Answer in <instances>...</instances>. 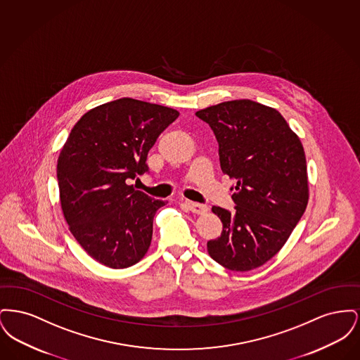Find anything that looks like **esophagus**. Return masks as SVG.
<instances>
[{
	"instance_id": "1",
	"label": "esophagus",
	"mask_w": 360,
	"mask_h": 360,
	"mask_svg": "<svg viewBox=\"0 0 360 360\" xmlns=\"http://www.w3.org/2000/svg\"><path fill=\"white\" fill-rule=\"evenodd\" d=\"M186 206L188 209L195 213V214H204L207 212V206L202 205V204H197V202H186Z\"/></svg>"
}]
</instances>
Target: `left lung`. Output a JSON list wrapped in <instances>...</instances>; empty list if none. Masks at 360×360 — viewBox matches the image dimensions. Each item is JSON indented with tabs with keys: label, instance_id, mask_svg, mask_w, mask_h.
<instances>
[{
	"label": "left lung",
	"instance_id": "obj_1",
	"mask_svg": "<svg viewBox=\"0 0 360 360\" xmlns=\"http://www.w3.org/2000/svg\"><path fill=\"white\" fill-rule=\"evenodd\" d=\"M219 143L220 166L235 179V212L213 206L221 236L207 252L232 271H248L270 260L289 239L308 205L307 158L298 136L274 108L226 101L198 110Z\"/></svg>",
	"mask_w": 360,
	"mask_h": 360
}]
</instances>
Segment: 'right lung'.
I'll list each match as a JSON object with an SVG mask.
<instances>
[{
    "label": "right lung",
    "instance_id": "right-lung-1",
    "mask_svg": "<svg viewBox=\"0 0 360 360\" xmlns=\"http://www.w3.org/2000/svg\"><path fill=\"white\" fill-rule=\"evenodd\" d=\"M179 112L120 98L85 113L58 159L60 205L70 231L86 252L110 269H127L150 248L154 200L128 179L150 172L147 155Z\"/></svg>",
    "mask_w": 360,
    "mask_h": 360
}]
</instances>
